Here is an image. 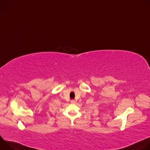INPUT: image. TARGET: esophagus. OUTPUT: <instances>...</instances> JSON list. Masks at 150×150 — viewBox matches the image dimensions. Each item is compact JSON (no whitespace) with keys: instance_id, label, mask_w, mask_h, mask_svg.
Wrapping results in <instances>:
<instances>
[{"instance_id":"obj_1","label":"esophagus","mask_w":150,"mask_h":150,"mask_svg":"<svg viewBox=\"0 0 150 150\" xmlns=\"http://www.w3.org/2000/svg\"><path fill=\"white\" fill-rule=\"evenodd\" d=\"M71 103L72 104H75V101L74 100H72L71 101Z\"/></svg>"}]
</instances>
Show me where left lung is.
<instances>
[{"label":"left lung","instance_id":"1","mask_svg":"<svg viewBox=\"0 0 150 150\" xmlns=\"http://www.w3.org/2000/svg\"><path fill=\"white\" fill-rule=\"evenodd\" d=\"M149 67H150V66H149Z\"/></svg>","mask_w":150,"mask_h":150}]
</instances>
